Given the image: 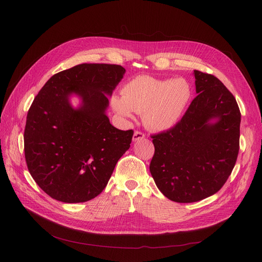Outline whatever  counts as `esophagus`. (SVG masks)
I'll list each match as a JSON object with an SVG mask.
<instances>
[{
    "mask_svg": "<svg viewBox=\"0 0 262 262\" xmlns=\"http://www.w3.org/2000/svg\"><path fill=\"white\" fill-rule=\"evenodd\" d=\"M144 134L143 133H141V132H135L134 133V136H133V140L134 141H139V140H141V139H143L144 138Z\"/></svg>",
    "mask_w": 262,
    "mask_h": 262,
    "instance_id": "esophagus-1",
    "label": "esophagus"
}]
</instances>
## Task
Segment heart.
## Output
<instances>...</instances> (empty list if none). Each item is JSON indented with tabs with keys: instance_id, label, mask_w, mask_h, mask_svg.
<instances>
[{
	"instance_id": "heart-1",
	"label": "heart",
	"mask_w": 262,
	"mask_h": 262,
	"mask_svg": "<svg viewBox=\"0 0 262 262\" xmlns=\"http://www.w3.org/2000/svg\"><path fill=\"white\" fill-rule=\"evenodd\" d=\"M115 95L112 107L122 118L132 120L133 112L143 114L144 125L155 132L171 129L180 122L192 99V88L185 78L159 79L140 75Z\"/></svg>"
}]
</instances>
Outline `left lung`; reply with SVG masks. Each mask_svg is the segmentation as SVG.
Returning a JSON list of instances; mask_svg holds the SVG:
<instances>
[{
	"mask_svg": "<svg viewBox=\"0 0 262 262\" xmlns=\"http://www.w3.org/2000/svg\"><path fill=\"white\" fill-rule=\"evenodd\" d=\"M196 98L176 125L152 136L149 171L161 193L177 203L208 198L226 183L239 153L241 114L215 76L194 70Z\"/></svg>",
	"mask_w": 262,
	"mask_h": 262,
	"instance_id": "1",
	"label": "left lung"
}]
</instances>
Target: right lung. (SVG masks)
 I'll return each mask as SVG.
<instances>
[{
  "instance_id": "obj_1",
  "label": "right lung",
  "mask_w": 262,
  "mask_h": 262,
  "mask_svg": "<svg viewBox=\"0 0 262 262\" xmlns=\"http://www.w3.org/2000/svg\"><path fill=\"white\" fill-rule=\"evenodd\" d=\"M125 74L118 64L81 63L53 75L26 117L24 152L37 185L52 199L82 203L106 187L134 132L113 126L108 96ZM76 95L75 108L70 98Z\"/></svg>"
}]
</instances>
